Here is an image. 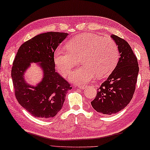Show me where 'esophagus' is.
<instances>
[{"label":"esophagus","mask_w":150,"mask_h":150,"mask_svg":"<svg viewBox=\"0 0 150 150\" xmlns=\"http://www.w3.org/2000/svg\"><path fill=\"white\" fill-rule=\"evenodd\" d=\"M78 87H79L80 89H81V90H84V89L87 87V86H85V85H80L78 86Z\"/></svg>","instance_id":"esophagus-1"}]
</instances>
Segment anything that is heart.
<instances>
[{"label":"heart","mask_w":150,"mask_h":150,"mask_svg":"<svg viewBox=\"0 0 150 150\" xmlns=\"http://www.w3.org/2000/svg\"><path fill=\"white\" fill-rule=\"evenodd\" d=\"M67 49L58 48L54 52V64L60 74L67 76L82 57V67L70 74L69 80L86 84L96 76L104 78L111 74L119 61V49L112 39L95 33H82L68 42Z\"/></svg>","instance_id":"b5f03b06"}]
</instances>
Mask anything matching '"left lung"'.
Wrapping results in <instances>:
<instances>
[{
  "label": "left lung",
  "mask_w": 150,
  "mask_h": 150,
  "mask_svg": "<svg viewBox=\"0 0 150 150\" xmlns=\"http://www.w3.org/2000/svg\"><path fill=\"white\" fill-rule=\"evenodd\" d=\"M111 37L119 47L120 57L114 70L101 83L96 98L91 102L97 112L109 115L119 112L130 103L139 72L137 58L128 42L115 35Z\"/></svg>",
  "instance_id": "left-lung-1"
}]
</instances>
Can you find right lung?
<instances>
[{"instance_id": "add662e5", "label": "right lung", "mask_w": 150, "mask_h": 150, "mask_svg": "<svg viewBox=\"0 0 150 150\" xmlns=\"http://www.w3.org/2000/svg\"><path fill=\"white\" fill-rule=\"evenodd\" d=\"M68 35L67 33H41L20 47L11 71L17 101L32 116L43 119L54 117L65 101L67 93L72 88L55 72L53 55L59 44ZM38 63L44 72L38 84L31 86L24 74L31 63Z\"/></svg>"}]
</instances>
